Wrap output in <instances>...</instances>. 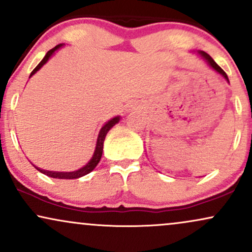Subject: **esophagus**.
Here are the masks:
<instances>
[{
  "mask_svg": "<svg viewBox=\"0 0 252 252\" xmlns=\"http://www.w3.org/2000/svg\"><path fill=\"white\" fill-rule=\"evenodd\" d=\"M131 109H134V107L132 105H128V110H131Z\"/></svg>",
  "mask_w": 252,
  "mask_h": 252,
  "instance_id": "obj_1",
  "label": "esophagus"
}]
</instances>
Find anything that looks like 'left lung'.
<instances>
[{
  "instance_id": "1",
  "label": "left lung",
  "mask_w": 252,
  "mask_h": 252,
  "mask_svg": "<svg viewBox=\"0 0 252 252\" xmlns=\"http://www.w3.org/2000/svg\"><path fill=\"white\" fill-rule=\"evenodd\" d=\"M198 55L202 57L203 61H204L205 63H207L209 68H210V69H213V70H215V71L217 72V74L222 75V76H223L224 78H225V81L228 82V83H229V78H228V75H226L225 72H224L223 69L220 68V66L218 65L216 62H215V61L213 60V57H211L210 55H208V54H207V53H204V51H198Z\"/></svg>"
}]
</instances>
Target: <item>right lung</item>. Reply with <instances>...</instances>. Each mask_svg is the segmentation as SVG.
Listing matches in <instances>:
<instances>
[{
  "label": "right lung",
  "mask_w": 252,
  "mask_h": 252,
  "mask_svg": "<svg viewBox=\"0 0 252 252\" xmlns=\"http://www.w3.org/2000/svg\"><path fill=\"white\" fill-rule=\"evenodd\" d=\"M63 43H61L59 45H56L55 48H53V49L48 51L47 54H45V56L43 57V60L41 61V62L38 63L37 66L34 69V70L32 71V74H30L29 78L32 76V75L36 74L39 69L43 66L45 63L49 61V59L51 56L54 55V54L56 53L57 50L60 49V48L63 47ZM121 120V116H115L111 118V120H109L108 122H105L104 124L102 126V128L99 129L98 131V135H97V139H96V145H95V150H94V154H93V157L90 158L89 162L87 163L86 165H83L82 168L77 169V170H74V171H51V170H44V169H41L38 168V166L34 165L36 169L39 172H42V174L49 176V177H53V178H59V180H76V178H80L82 176H86L89 174V172H92L94 169L96 168V165L98 164V162L101 160V157H102V153H103V143H104V139H105V136H107L108 131L110 130L115 124H117L120 122Z\"/></svg>",
  "instance_id": "right-lung-1"
}]
</instances>
